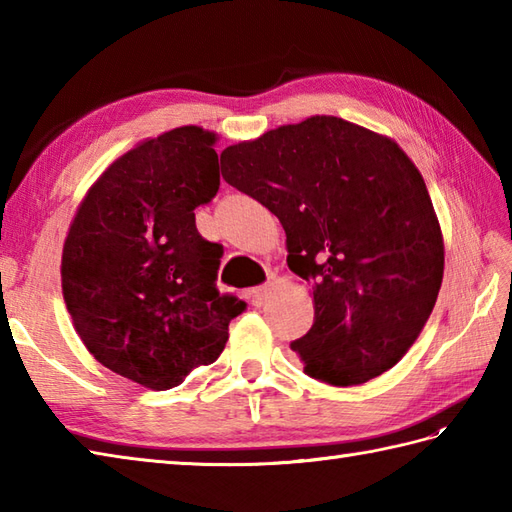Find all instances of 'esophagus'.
<instances>
[{
  "instance_id": "34e87169",
  "label": "esophagus",
  "mask_w": 512,
  "mask_h": 512,
  "mask_svg": "<svg viewBox=\"0 0 512 512\" xmlns=\"http://www.w3.org/2000/svg\"><path fill=\"white\" fill-rule=\"evenodd\" d=\"M270 292H273V284H264V286H257V288H253L250 290V297H253V303L255 306H264V303L268 301V297H270Z\"/></svg>"
}]
</instances>
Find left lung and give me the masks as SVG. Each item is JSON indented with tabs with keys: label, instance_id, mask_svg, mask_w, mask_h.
I'll return each instance as SVG.
<instances>
[{
	"label": "left lung",
	"instance_id": "obj_1",
	"mask_svg": "<svg viewBox=\"0 0 512 512\" xmlns=\"http://www.w3.org/2000/svg\"><path fill=\"white\" fill-rule=\"evenodd\" d=\"M222 176L286 231L314 323L292 343L306 374L350 387L394 367L436 306L444 242L418 167L396 140L310 116L222 151Z\"/></svg>",
	"mask_w": 512,
	"mask_h": 512
}]
</instances>
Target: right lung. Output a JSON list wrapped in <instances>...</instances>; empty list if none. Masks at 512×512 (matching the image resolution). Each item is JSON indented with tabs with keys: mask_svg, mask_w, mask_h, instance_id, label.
<instances>
[{
	"mask_svg": "<svg viewBox=\"0 0 512 512\" xmlns=\"http://www.w3.org/2000/svg\"><path fill=\"white\" fill-rule=\"evenodd\" d=\"M217 134L198 125L140 140L85 193L61 255V290L88 352L165 391L211 365L246 303L215 288L222 246L195 228L220 189Z\"/></svg>",
	"mask_w": 512,
	"mask_h": 512,
	"instance_id": "right-lung-1",
	"label": "right lung"
}]
</instances>
